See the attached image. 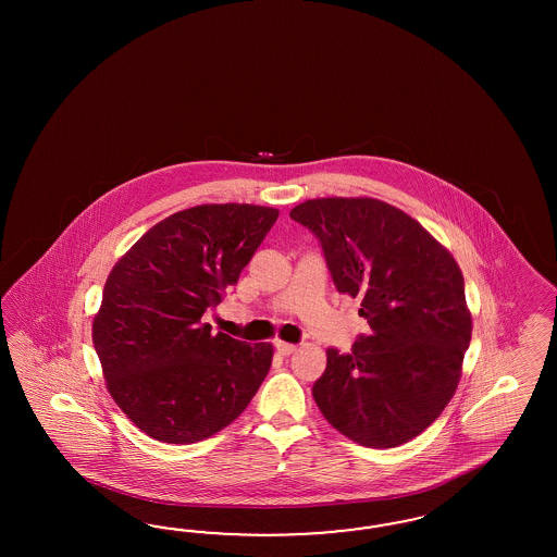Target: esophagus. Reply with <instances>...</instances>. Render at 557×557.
<instances>
[{"label": "esophagus", "mask_w": 557, "mask_h": 557, "mask_svg": "<svg viewBox=\"0 0 557 557\" xmlns=\"http://www.w3.org/2000/svg\"><path fill=\"white\" fill-rule=\"evenodd\" d=\"M275 349H277V354L280 355H292L298 347L296 345H292V343H284V341H277L275 343Z\"/></svg>", "instance_id": "obj_1"}]
</instances>
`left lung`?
Here are the masks:
<instances>
[{
	"instance_id": "left-lung-1",
	"label": "left lung",
	"mask_w": 557,
	"mask_h": 557,
	"mask_svg": "<svg viewBox=\"0 0 557 557\" xmlns=\"http://www.w3.org/2000/svg\"><path fill=\"white\" fill-rule=\"evenodd\" d=\"M289 219L321 240L341 294L361 300L371 333L351 354L326 349L312 386L324 419L363 447L421 435L456 394L472 314L463 275L435 236L375 198H317Z\"/></svg>"
}]
</instances>
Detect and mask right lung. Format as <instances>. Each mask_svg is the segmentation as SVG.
Here are the masks:
<instances>
[{"label":"right lung","mask_w":557,"mask_h":557,"mask_svg":"<svg viewBox=\"0 0 557 557\" xmlns=\"http://www.w3.org/2000/svg\"><path fill=\"white\" fill-rule=\"evenodd\" d=\"M280 210L202 203L157 222L112 268L91 337L106 386L149 437L189 445L249 406L271 343L249 345L202 321L235 286Z\"/></svg>","instance_id":"add662e5"}]
</instances>
